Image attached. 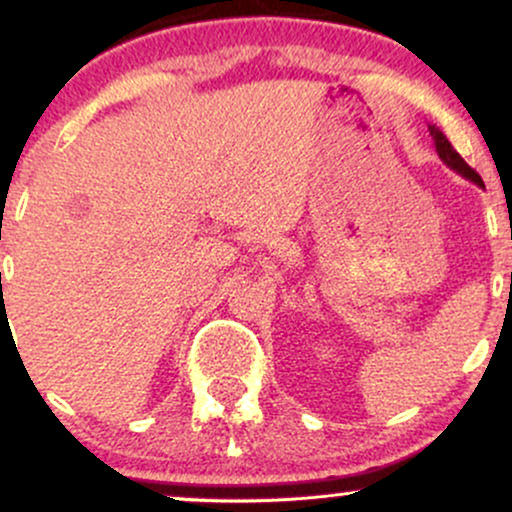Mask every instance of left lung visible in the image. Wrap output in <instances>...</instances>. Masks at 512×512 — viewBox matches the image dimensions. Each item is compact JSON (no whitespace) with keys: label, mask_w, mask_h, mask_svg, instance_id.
Segmentation results:
<instances>
[{"label":"left lung","mask_w":512,"mask_h":512,"mask_svg":"<svg viewBox=\"0 0 512 512\" xmlns=\"http://www.w3.org/2000/svg\"><path fill=\"white\" fill-rule=\"evenodd\" d=\"M428 132H431L433 144H436V151H438L440 161H443L445 166H448L450 170H455V173H460L464 180H472L474 185L484 187V180L479 178L477 170L467 166V161H464V158H462L460 154H457L455 149H452V144L448 142V137H445V134L440 132V129H438L436 125H428Z\"/></svg>","instance_id":"1"}]
</instances>
